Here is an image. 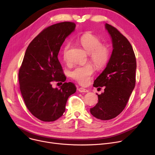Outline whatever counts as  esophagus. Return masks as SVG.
Instances as JSON below:
<instances>
[{
	"label": "esophagus",
	"mask_w": 155,
	"mask_h": 155,
	"mask_svg": "<svg viewBox=\"0 0 155 155\" xmlns=\"http://www.w3.org/2000/svg\"><path fill=\"white\" fill-rule=\"evenodd\" d=\"M78 91L80 92H81V93H85V92H88V91L87 90V89H86V88H82V87H80V88H79L78 89Z\"/></svg>",
	"instance_id": "34e87169"
}]
</instances>
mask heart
<instances>
[{
  "label": "heart",
  "mask_w": 155,
  "mask_h": 155,
  "mask_svg": "<svg viewBox=\"0 0 155 155\" xmlns=\"http://www.w3.org/2000/svg\"><path fill=\"white\" fill-rule=\"evenodd\" d=\"M80 45L89 54L90 61L97 68H102L109 60V50L102 45L101 40L91 33H85L78 39ZM70 47L69 43L65 45L63 51V58L68 61V51ZM94 73V67L91 64H87L81 67H77L70 72L71 77L82 84H86Z\"/></svg>",
  "instance_id": "b5f03b06"
}]
</instances>
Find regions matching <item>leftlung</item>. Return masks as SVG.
<instances>
[{
    "instance_id": "left-lung-1",
    "label": "left lung",
    "mask_w": 155,
    "mask_h": 155,
    "mask_svg": "<svg viewBox=\"0 0 155 155\" xmlns=\"http://www.w3.org/2000/svg\"><path fill=\"white\" fill-rule=\"evenodd\" d=\"M112 51L106 67L94 82V87H105L98 95V103L91 109V114L101 120H109L124 110L136 84V60L129 41L115 28L105 23Z\"/></svg>"
}]
</instances>
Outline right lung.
<instances>
[{
	"label": "right lung",
	"instance_id": "right-lung-1",
	"mask_svg": "<svg viewBox=\"0 0 155 155\" xmlns=\"http://www.w3.org/2000/svg\"><path fill=\"white\" fill-rule=\"evenodd\" d=\"M76 25L63 22L47 28L28 46L19 71L20 91L27 108L32 115L45 122L54 121L65 111L68 97L77 88L71 82L53 88V81L64 82L58 54L63 42Z\"/></svg>",
	"mask_w": 155,
	"mask_h": 155
}]
</instances>
